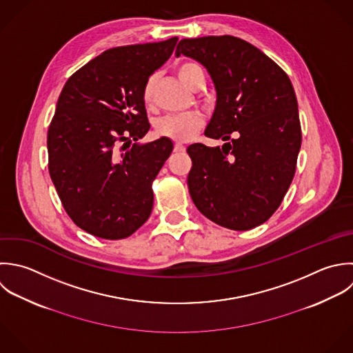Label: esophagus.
<instances>
[{
    "label": "esophagus",
    "instance_id": "34e87169",
    "mask_svg": "<svg viewBox=\"0 0 353 353\" xmlns=\"http://www.w3.org/2000/svg\"><path fill=\"white\" fill-rule=\"evenodd\" d=\"M184 151H185V145H183L181 143L174 144V152H184Z\"/></svg>",
    "mask_w": 353,
    "mask_h": 353
}]
</instances>
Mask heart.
Returning a JSON list of instances; mask_svg holds the SVG:
<instances>
[{"instance_id":"b5f03b06","label":"heart","mask_w":353,"mask_h":353,"mask_svg":"<svg viewBox=\"0 0 353 353\" xmlns=\"http://www.w3.org/2000/svg\"><path fill=\"white\" fill-rule=\"evenodd\" d=\"M176 72L181 82L191 89L195 88L201 78H205L201 65L192 61H183L176 67ZM158 75L151 74L145 78L141 88V100L145 105H152L155 99ZM203 126V117L199 112H187L181 115H166L155 122V133L161 137H168L176 141H188Z\"/></svg>"}]
</instances>
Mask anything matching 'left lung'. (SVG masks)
Returning <instances> with one entry per match:
<instances>
[{"label":"left lung","mask_w":353,"mask_h":353,"mask_svg":"<svg viewBox=\"0 0 353 353\" xmlns=\"http://www.w3.org/2000/svg\"><path fill=\"white\" fill-rule=\"evenodd\" d=\"M181 53L202 63L216 85L205 134L232 140L187 148L192 202L224 228L253 230L278 210L296 173L303 136L293 85L272 59L232 35L181 39Z\"/></svg>","instance_id":"left-lung-1"}]
</instances>
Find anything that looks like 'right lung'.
Returning a JSON list of instances; mask_svg holds the SVG:
<instances>
[{
    "label": "right lung",
    "mask_w": 353,
    "mask_h": 353,
    "mask_svg": "<svg viewBox=\"0 0 353 353\" xmlns=\"http://www.w3.org/2000/svg\"><path fill=\"white\" fill-rule=\"evenodd\" d=\"M177 37L111 48L65 82L48 129V169L68 217L88 234L125 239L150 217L152 183L173 143L130 144L150 129L141 88Z\"/></svg>",
    "instance_id": "obj_1"
}]
</instances>
